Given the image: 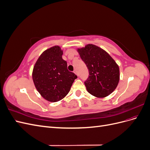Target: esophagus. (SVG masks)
Returning <instances> with one entry per match:
<instances>
[{
  "label": "esophagus",
  "instance_id": "obj_1",
  "mask_svg": "<svg viewBox=\"0 0 150 150\" xmlns=\"http://www.w3.org/2000/svg\"><path fill=\"white\" fill-rule=\"evenodd\" d=\"M74 73H75L77 76H78V72H77L76 70H74Z\"/></svg>",
  "mask_w": 150,
  "mask_h": 150
}]
</instances>
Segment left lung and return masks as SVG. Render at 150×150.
Listing matches in <instances>:
<instances>
[{"label":"left lung","mask_w":150,"mask_h":150,"mask_svg":"<svg viewBox=\"0 0 150 150\" xmlns=\"http://www.w3.org/2000/svg\"><path fill=\"white\" fill-rule=\"evenodd\" d=\"M80 57L87 66L89 76L84 84L89 93L97 98L111 94L120 81V68L104 50L93 44L78 49Z\"/></svg>","instance_id":"8db88e82"}]
</instances>
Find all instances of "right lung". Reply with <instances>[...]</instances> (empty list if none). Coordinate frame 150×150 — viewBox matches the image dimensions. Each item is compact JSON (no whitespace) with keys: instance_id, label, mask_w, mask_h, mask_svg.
Segmentation results:
<instances>
[{"instance_id":"right-lung-1","label":"right lung","mask_w":150,"mask_h":150,"mask_svg":"<svg viewBox=\"0 0 150 150\" xmlns=\"http://www.w3.org/2000/svg\"><path fill=\"white\" fill-rule=\"evenodd\" d=\"M63 51L58 46L44 51L34 66L33 79L35 87L47 101L57 102L69 92L78 78L67 70V62L63 59Z\"/></svg>"}]
</instances>
